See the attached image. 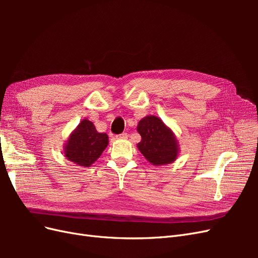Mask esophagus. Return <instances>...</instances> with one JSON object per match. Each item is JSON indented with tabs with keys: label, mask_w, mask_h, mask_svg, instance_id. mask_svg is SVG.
<instances>
[{
	"label": "esophagus",
	"mask_w": 258,
	"mask_h": 258,
	"mask_svg": "<svg viewBox=\"0 0 258 258\" xmlns=\"http://www.w3.org/2000/svg\"><path fill=\"white\" fill-rule=\"evenodd\" d=\"M116 138L119 139V140H126V139H128V135L127 134H121L119 136H117Z\"/></svg>",
	"instance_id": "1"
}]
</instances>
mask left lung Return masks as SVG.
Instances as JSON below:
<instances>
[{
	"label": "left lung",
	"instance_id": "obj_1",
	"mask_svg": "<svg viewBox=\"0 0 258 258\" xmlns=\"http://www.w3.org/2000/svg\"><path fill=\"white\" fill-rule=\"evenodd\" d=\"M141 142L137 146L153 166H165L176 160L179 147L174 132L159 117L150 115L139 121Z\"/></svg>",
	"mask_w": 258,
	"mask_h": 258
}]
</instances>
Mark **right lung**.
Returning <instances> with one entry per match:
<instances>
[{"instance_id": "right-lung-1", "label": "right lung", "mask_w": 258, "mask_h": 258, "mask_svg": "<svg viewBox=\"0 0 258 258\" xmlns=\"http://www.w3.org/2000/svg\"><path fill=\"white\" fill-rule=\"evenodd\" d=\"M108 144L106 134H100L95 124L88 119H83L63 146L64 157L80 167H90Z\"/></svg>"}]
</instances>
